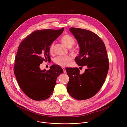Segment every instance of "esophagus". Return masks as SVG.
Here are the masks:
<instances>
[{
	"label": "esophagus",
	"instance_id": "1",
	"mask_svg": "<svg viewBox=\"0 0 127 127\" xmlns=\"http://www.w3.org/2000/svg\"><path fill=\"white\" fill-rule=\"evenodd\" d=\"M62 68H63V70H64V72H66V70H65V68L64 67H62Z\"/></svg>",
	"mask_w": 127,
	"mask_h": 127
}]
</instances>
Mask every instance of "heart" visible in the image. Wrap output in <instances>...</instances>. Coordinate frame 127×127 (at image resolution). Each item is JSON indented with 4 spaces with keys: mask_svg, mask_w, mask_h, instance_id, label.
<instances>
[{
    "mask_svg": "<svg viewBox=\"0 0 127 127\" xmlns=\"http://www.w3.org/2000/svg\"><path fill=\"white\" fill-rule=\"evenodd\" d=\"M61 41L66 47H69L70 50L71 52H73L75 50V49L72 47L75 43V39L71 36L68 34L64 35L61 38ZM54 43H52L49 46V52L50 54H53L54 52ZM71 60V58L69 55L59 56L55 59L54 63L61 66H66L68 64Z\"/></svg>",
    "mask_w": 127,
    "mask_h": 127,
    "instance_id": "b5f03b06",
    "label": "heart"
}]
</instances>
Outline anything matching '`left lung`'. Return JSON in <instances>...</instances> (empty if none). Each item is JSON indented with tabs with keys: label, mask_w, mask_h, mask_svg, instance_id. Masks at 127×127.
<instances>
[{
	"label": "left lung",
	"mask_w": 127,
	"mask_h": 127,
	"mask_svg": "<svg viewBox=\"0 0 127 127\" xmlns=\"http://www.w3.org/2000/svg\"><path fill=\"white\" fill-rule=\"evenodd\" d=\"M69 30L80 47L75 61L79 66L88 68L83 74L77 67L66 68L69 78L67 91L74 99L86 100L94 96L104 83L109 68L107 50L101 38L91 31L74 27Z\"/></svg>",
	"instance_id": "obj_1"
}]
</instances>
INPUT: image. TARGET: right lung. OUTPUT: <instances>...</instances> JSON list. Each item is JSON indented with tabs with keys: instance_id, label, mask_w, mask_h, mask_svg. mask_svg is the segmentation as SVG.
I'll list each match as a JSON object with an SVG mask.
<instances>
[{
	"instance_id": "right-lung-1",
	"label": "right lung",
	"mask_w": 127,
	"mask_h": 127,
	"mask_svg": "<svg viewBox=\"0 0 127 127\" xmlns=\"http://www.w3.org/2000/svg\"><path fill=\"white\" fill-rule=\"evenodd\" d=\"M59 30L44 29L33 32L21 41L15 58L14 74L21 90L30 98L41 101L52 94L56 80L63 69L53 64L47 71L39 65L43 61L51 60L49 48L63 32Z\"/></svg>"
}]
</instances>
